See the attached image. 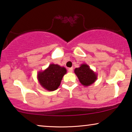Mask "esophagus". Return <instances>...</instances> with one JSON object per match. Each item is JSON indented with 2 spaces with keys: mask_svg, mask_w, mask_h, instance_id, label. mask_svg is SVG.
<instances>
[{
  "mask_svg": "<svg viewBox=\"0 0 132 132\" xmlns=\"http://www.w3.org/2000/svg\"><path fill=\"white\" fill-rule=\"evenodd\" d=\"M68 71L71 73V72L73 71V68H68Z\"/></svg>",
  "mask_w": 132,
  "mask_h": 132,
  "instance_id": "obj_1",
  "label": "esophagus"
}]
</instances>
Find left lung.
<instances>
[{"mask_svg": "<svg viewBox=\"0 0 132 132\" xmlns=\"http://www.w3.org/2000/svg\"><path fill=\"white\" fill-rule=\"evenodd\" d=\"M74 71L78 77L79 82L84 86H90L97 79V74L86 64H82L80 67L76 68Z\"/></svg>", "mask_w": 132, "mask_h": 132, "instance_id": "1", "label": "left lung"}]
</instances>
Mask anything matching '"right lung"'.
<instances>
[{"instance_id": "add662e5", "label": "right lung", "mask_w": 132, "mask_h": 132, "mask_svg": "<svg viewBox=\"0 0 132 132\" xmlns=\"http://www.w3.org/2000/svg\"><path fill=\"white\" fill-rule=\"evenodd\" d=\"M67 73L66 68L57 64H51L43 71L37 73V79L44 89L49 91L57 89L62 77Z\"/></svg>"}]
</instances>
